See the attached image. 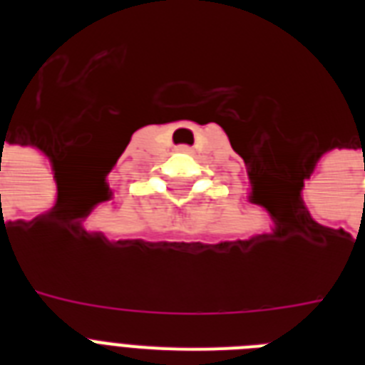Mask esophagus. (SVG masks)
Returning <instances> with one entry per match:
<instances>
[{
    "instance_id": "obj_1",
    "label": "esophagus",
    "mask_w": 365,
    "mask_h": 365,
    "mask_svg": "<svg viewBox=\"0 0 365 365\" xmlns=\"http://www.w3.org/2000/svg\"><path fill=\"white\" fill-rule=\"evenodd\" d=\"M178 151H182V153H189V151H191V148H189V145H180V148H178Z\"/></svg>"
}]
</instances>
